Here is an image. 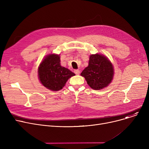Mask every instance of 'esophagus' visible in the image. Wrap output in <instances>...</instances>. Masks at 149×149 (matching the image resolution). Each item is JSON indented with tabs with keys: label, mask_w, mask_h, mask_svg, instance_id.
<instances>
[{
	"label": "esophagus",
	"mask_w": 149,
	"mask_h": 149,
	"mask_svg": "<svg viewBox=\"0 0 149 149\" xmlns=\"http://www.w3.org/2000/svg\"><path fill=\"white\" fill-rule=\"evenodd\" d=\"M74 73L76 75H79L80 74V70H74Z\"/></svg>",
	"instance_id": "esophagus-1"
}]
</instances>
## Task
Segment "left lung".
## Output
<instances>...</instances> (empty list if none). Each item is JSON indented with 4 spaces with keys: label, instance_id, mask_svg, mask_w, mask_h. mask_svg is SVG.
Segmentation results:
<instances>
[{
    "label": "left lung",
    "instance_id": "8db88e82",
    "mask_svg": "<svg viewBox=\"0 0 149 149\" xmlns=\"http://www.w3.org/2000/svg\"><path fill=\"white\" fill-rule=\"evenodd\" d=\"M88 84L94 90H101L108 86L114 75V68L111 61L101 54H91L89 65L80 74Z\"/></svg>",
    "mask_w": 149,
    "mask_h": 149
}]
</instances>
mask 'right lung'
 <instances>
[{
	"instance_id": "right-lung-1",
	"label": "right lung",
	"mask_w": 149,
	"mask_h": 149,
	"mask_svg": "<svg viewBox=\"0 0 149 149\" xmlns=\"http://www.w3.org/2000/svg\"><path fill=\"white\" fill-rule=\"evenodd\" d=\"M38 77L42 84L49 90L58 91L75 74L60 65V56L56 54L47 55L38 67Z\"/></svg>"
}]
</instances>
